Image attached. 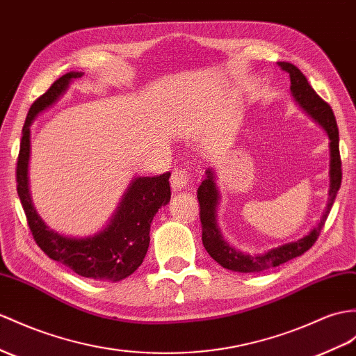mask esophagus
Returning <instances> with one entry per match:
<instances>
[{
  "label": "esophagus",
  "instance_id": "obj_1",
  "mask_svg": "<svg viewBox=\"0 0 356 356\" xmlns=\"http://www.w3.org/2000/svg\"><path fill=\"white\" fill-rule=\"evenodd\" d=\"M188 179H190V173L187 169H175L172 172L170 186L175 192H181V190L186 188Z\"/></svg>",
  "mask_w": 356,
  "mask_h": 356
}]
</instances>
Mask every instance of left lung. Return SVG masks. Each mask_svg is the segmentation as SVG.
I'll use <instances>...</instances> for the list:
<instances>
[{"label":"left lung","instance_id":"1","mask_svg":"<svg viewBox=\"0 0 356 356\" xmlns=\"http://www.w3.org/2000/svg\"><path fill=\"white\" fill-rule=\"evenodd\" d=\"M278 65L285 72L290 74V89L293 98L296 99L299 106L305 110L311 118L317 120V122L323 127V129L329 136V140H331V143H329V146H331V172H329L331 173V188H329V201L326 211L323 213L322 219H320V223L309 232V236L303 237L298 241H293V243L270 249L266 254H241L238 250L231 248L227 241L223 240L222 234L218 228V223H216V205H218L219 201V193L214 184L213 172L207 170V178L197 188V201L199 207H201L199 208V218H201L202 225V243L204 248L207 249V252L210 254L213 259H216L222 267L229 268V270L234 272H263L267 270V268L287 263L290 259L305 254L307 250L316 243L320 232H322L329 211H331L332 204L335 201L338 188L341 186L343 173L340 145H338L340 138H338V127L331 106L318 97L316 90L309 86L307 76L303 75L296 66L289 62H278Z\"/></svg>","mask_w":356,"mask_h":356}]
</instances>
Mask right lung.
<instances>
[{"label":"right lung","mask_w":356,"mask_h":356,"mask_svg":"<svg viewBox=\"0 0 356 356\" xmlns=\"http://www.w3.org/2000/svg\"><path fill=\"white\" fill-rule=\"evenodd\" d=\"M81 75V72L62 75L31 104L22 128L16 163V188L33 238L43 252L84 278L116 282L134 273L143 263L149 246L151 222L159 208L170 201V173L166 172L152 178H136L124 195L110 225L97 236L88 238L65 237L49 229L34 210L29 193L30 124L40 111L53 106L60 95H63L71 80Z\"/></svg>","instance_id":"add662e5"}]
</instances>
